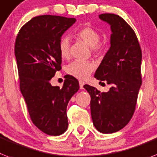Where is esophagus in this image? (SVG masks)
<instances>
[{
	"label": "esophagus",
	"mask_w": 157,
	"mask_h": 157,
	"mask_svg": "<svg viewBox=\"0 0 157 157\" xmlns=\"http://www.w3.org/2000/svg\"><path fill=\"white\" fill-rule=\"evenodd\" d=\"M84 82L83 81H79V87L80 89H83V86H84Z\"/></svg>",
	"instance_id": "obj_1"
}]
</instances>
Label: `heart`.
I'll return each instance as SVG.
<instances>
[{
	"label": "heart",
	"mask_w": 157,
	"mask_h": 157,
	"mask_svg": "<svg viewBox=\"0 0 157 157\" xmlns=\"http://www.w3.org/2000/svg\"><path fill=\"white\" fill-rule=\"evenodd\" d=\"M75 37L90 47L94 54H100L105 50L104 44L99 41L100 33L96 29L90 25H84L78 29ZM58 50L61 57L65 59L70 57V40L67 37H62L58 42ZM94 63L90 61H75L67 67L68 75L78 79H85L94 70Z\"/></svg>",
	"instance_id": "heart-1"
}]
</instances>
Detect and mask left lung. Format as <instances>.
<instances>
[{"label":"left lung","instance_id":"obj_1","mask_svg":"<svg viewBox=\"0 0 157 157\" xmlns=\"http://www.w3.org/2000/svg\"><path fill=\"white\" fill-rule=\"evenodd\" d=\"M111 25V47L98 67L94 78L111 86L102 92L84 85L90 95L93 124L102 133L116 132L126 126L136 110L142 83V52L136 34L120 16L112 13L99 15Z\"/></svg>","mask_w":157,"mask_h":157}]
</instances>
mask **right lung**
I'll use <instances>...</instances> for the list:
<instances>
[{"label":"right lung","mask_w":157,"mask_h":157,"mask_svg":"<svg viewBox=\"0 0 157 157\" xmlns=\"http://www.w3.org/2000/svg\"><path fill=\"white\" fill-rule=\"evenodd\" d=\"M75 18L34 17L19 30L15 41L20 89L33 124L42 132L59 136L68 127L67 107L79 89L78 81L66 76L63 88L50 81L62 69L58 42Z\"/></svg>","instance_id":"1"}]
</instances>
